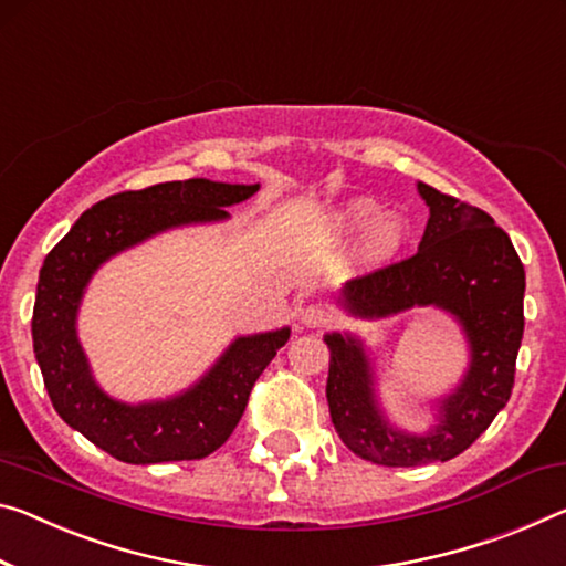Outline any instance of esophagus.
I'll return each instance as SVG.
<instances>
[{"label": "esophagus", "mask_w": 566, "mask_h": 566, "mask_svg": "<svg viewBox=\"0 0 566 566\" xmlns=\"http://www.w3.org/2000/svg\"><path fill=\"white\" fill-rule=\"evenodd\" d=\"M300 319L304 327H327L332 322V312L322 304H307V307L300 310Z\"/></svg>", "instance_id": "34e87169"}]
</instances>
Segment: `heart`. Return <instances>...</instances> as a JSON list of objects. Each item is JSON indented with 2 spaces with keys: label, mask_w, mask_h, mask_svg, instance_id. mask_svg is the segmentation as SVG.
<instances>
[{
  "label": "heart",
  "mask_w": 566,
  "mask_h": 566,
  "mask_svg": "<svg viewBox=\"0 0 566 566\" xmlns=\"http://www.w3.org/2000/svg\"><path fill=\"white\" fill-rule=\"evenodd\" d=\"M375 213H378V203L370 201V199H357V201H349L343 211H339L337 217V231L339 234H355V231L365 229L367 223L373 221ZM408 234V223L406 219L400 217V213L390 211L380 217L378 221L373 223L370 231H367L365 237V256L367 259H375V262H380V259H388L396 254V251L402 247V241H406Z\"/></svg>",
  "instance_id": "obj_1"
}]
</instances>
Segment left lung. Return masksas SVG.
<instances>
[{"label":"left lung","instance_id":"1","mask_svg":"<svg viewBox=\"0 0 566 566\" xmlns=\"http://www.w3.org/2000/svg\"><path fill=\"white\" fill-rule=\"evenodd\" d=\"M430 206L416 254L349 282L345 307L357 317H388L410 307H441L461 322L471 367L441 402V423L426 436L388 426L373 396L370 363L353 337L327 335V402L349 451L378 465L451 461L491 426L514 388L524 335V264L486 211L418 184Z\"/></svg>","mask_w":566,"mask_h":566}]
</instances>
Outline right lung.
Returning a JSON list of instances; mask_svg holds the SVG:
<instances>
[{"label": "right lung", "mask_w": 566, "mask_h": 566, "mask_svg": "<svg viewBox=\"0 0 566 566\" xmlns=\"http://www.w3.org/2000/svg\"><path fill=\"white\" fill-rule=\"evenodd\" d=\"M256 188L188 178L115 193L90 206L44 259L32 312L34 355L44 388L57 416L113 459L196 461L217 451L234 433L251 388L290 339V329L239 337L184 396L125 406L97 388L77 343L75 315L87 280L105 259L158 231L227 219L223 206L249 199Z\"/></svg>", "instance_id": "1"}]
</instances>
